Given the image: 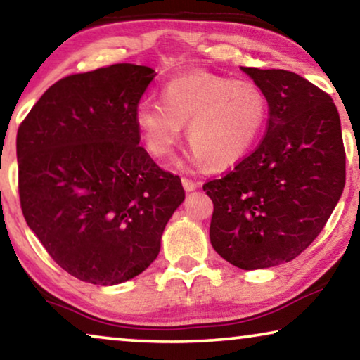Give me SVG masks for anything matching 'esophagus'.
I'll list each match as a JSON object with an SVG mask.
<instances>
[{"label":"esophagus","instance_id":"esophagus-1","mask_svg":"<svg viewBox=\"0 0 360 360\" xmlns=\"http://www.w3.org/2000/svg\"><path fill=\"white\" fill-rule=\"evenodd\" d=\"M181 183H183V188L186 193H193V191L198 189V186H199L198 183H194L193 179H188V177H183V179H181Z\"/></svg>","mask_w":360,"mask_h":360}]
</instances>
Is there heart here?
Instances as JSON below:
<instances>
[{
  "mask_svg": "<svg viewBox=\"0 0 360 360\" xmlns=\"http://www.w3.org/2000/svg\"><path fill=\"white\" fill-rule=\"evenodd\" d=\"M161 103L140 100L133 120L145 148L169 158L183 135L191 143L189 165L229 169L250 155L268 122V100L248 80L195 70L174 77L160 94Z\"/></svg>",
  "mask_w": 360,
  "mask_h": 360,
  "instance_id": "obj_1",
  "label": "heart"
}]
</instances>
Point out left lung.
<instances>
[{
	"mask_svg": "<svg viewBox=\"0 0 360 360\" xmlns=\"http://www.w3.org/2000/svg\"><path fill=\"white\" fill-rule=\"evenodd\" d=\"M240 69L268 100L266 135L202 189L214 202V250L242 270H258L291 262L319 236L342 195L346 153L328 94L295 72Z\"/></svg>",
	"mask_w": 360,
	"mask_h": 360,
	"instance_id": "left-lung-1",
	"label": "left lung"
}]
</instances>
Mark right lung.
Instances as JSON below:
<instances>
[{
  "label": "right lung",
  "mask_w": 360,
  "mask_h": 360,
  "mask_svg": "<svg viewBox=\"0 0 360 360\" xmlns=\"http://www.w3.org/2000/svg\"><path fill=\"white\" fill-rule=\"evenodd\" d=\"M155 77L135 64L69 75L18 130L24 219L57 265L87 283L112 286L145 271L184 200L179 177L138 146L133 113Z\"/></svg>",
  "instance_id": "obj_1"
}]
</instances>
